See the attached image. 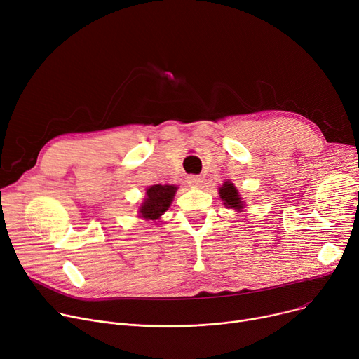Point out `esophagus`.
<instances>
[{"label":"esophagus","mask_w":359,"mask_h":359,"mask_svg":"<svg viewBox=\"0 0 359 359\" xmlns=\"http://www.w3.org/2000/svg\"><path fill=\"white\" fill-rule=\"evenodd\" d=\"M187 182H188V185H189V187L198 188V187H201L203 178H201V177H198V175H188V177H187Z\"/></svg>","instance_id":"34e87169"}]
</instances>
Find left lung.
<instances>
[{"label":"left lung","instance_id":"obj_1","mask_svg":"<svg viewBox=\"0 0 359 359\" xmlns=\"http://www.w3.org/2000/svg\"><path fill=\"white\" fill-rule=\"evenodd\" d=\"M220 198L224 201L226 205L235 208V210H242V207H243L236 187L229 181L224 182L223 187H220Z\"/></svg>","mask_w":359,"mask_h":359}]
</instances>
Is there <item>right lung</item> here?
Wrapping results in <instances>:
<instances>
[{"mask_svg": "<svg viewBox=\"0 0 359 359\" xmlns=\"http://www.w3.org/2000/svg\"><path fill=\"white\" fill-rule=\"evenodd\" d=\"M177 187L174 185H152L146 189V198L140 207V217L146 220L159 219L171 205Z\"/></svg>", "mask_w": 359, "mask_h": 359, "instance_id": "obj_1", "label": "right lung"}]
</instances>
